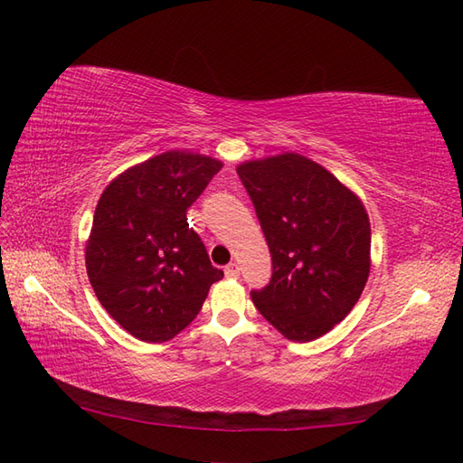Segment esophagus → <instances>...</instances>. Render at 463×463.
<instances>
[{
  "label": "esophagus",
  "mask_w": 463,
  "mask_h": 463,
  "mask_svg": "<svg viewBox=\"0 0 463 463\" xmlns=\"http://www.w3.org/2000/svg\"><path fill=\"white\" fill-rule=\"evenodd\" d=\"M224 274H226V279H239V274H241L239 264H234V262L226 264V267H224Z\"/></svg>",
  "instance_id": "obj_1"
}]
</instances>
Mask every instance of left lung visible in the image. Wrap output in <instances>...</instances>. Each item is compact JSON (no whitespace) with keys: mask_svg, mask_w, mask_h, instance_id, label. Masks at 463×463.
<instances>
[{"mask_svg":"<svg viewBox=\"0 0 463 463\" xmlns=\"http://www.w3.org/2000/svg\"><path fill=\"white\" fill-rule=\"evenodd\" d=\"M260 221L272 277L254 307L282 336L320 338L348 317L370 274V221L362 201L297 153L237 169Z\"/></svg>","mask_w":463,"mask_h":463,"instance_id":"1","label":"left lung"}]
</instances>
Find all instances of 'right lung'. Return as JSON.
Listing matches in <instances>:
<instances>
[{"instance_id":"1","label":"right lung","mask_w":463,"mask_h":463,"mask_svg":"<svg viewBox=\"0 0 463 463\" xmlns=\"http://www.w3.org/2000/svg\"><path fill=\"white\" fill-rule=\"evenodd\" d=\"M221 166L204 155L166 151L121 173L97 203L87 274L101 307L135 338L176 336L224 277L186 222Z\"/></svg>"}]
</instances>
